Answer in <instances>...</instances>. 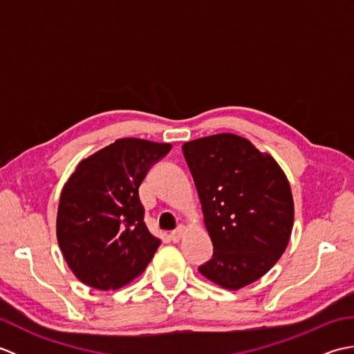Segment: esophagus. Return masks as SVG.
<instances>
[{"mask_svg": "<svg viewBox=\"0 0 354 354\" xmlns=\"http://www.w3.org/2000/svg\"><path fill=\"white\" fill-rule=\"evenodd\" d=\"M184 232H185V227L184 225H179V227L173 231V232H170V239L173 240V242H179V240L183 239V236H184Z\"/></svg>", "mask_w": 354, "mask_h": 354, "instance_id": "obj_1", "label": "esophagus"}]
</instances>
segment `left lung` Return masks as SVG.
<instances>
[{
    "instance_id": "8db88e82",
    "label": "left lung",
    "mask_w": 354,
    "mask_h": 354,
    "mask_svg": "<svg viewBox=\"0 0 354 354\" xmlns=\"http://www.w3.org/2000/svg\"><path fill=\"white\" fill-rule=\"evenodd\" d=\"M184 158L201 199L213 257L199 272L236 290L281 257L293 227L288 178L268 153L234 133L185 142Z\"/></svg>"
}]
</instances>
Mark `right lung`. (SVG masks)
I'll use <instances>...</instances> for the list:
<instances>
[{"label":"right lung","mask_w":354,"mask_h":354,"mask_svg":"<svg viewBox=\"0 0 354 354\" xmlns=\"http://www.w3.org/2000/svg\"><path fill=\"white\" fill-rule=\"evenodd\" d=\"M171 146L122 138L82 161L64 185L57 242L70 269L94 289L123 288L146 269L161 240L145 223L138 189Z\"/></svg>","instance_id":"add662e5"}]
</instances>
